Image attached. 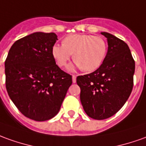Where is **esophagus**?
I'll list each match as a JSON object with an SVG mask.
<instances>
[{"label":"esophagus","mask_w":146,"mask_h":146,"mask_svg":"<svg viewBox=\"0 0 146 146\" xmlns=\"http://www.w3.org/2000/svg\"><path fill=\"white\" fill-rule=\"evenodd\" d=\"M72 82L73 83H75L76 82V75H72Z\"/></svg>","instance_id":"esophagus-1"}]
</instances>
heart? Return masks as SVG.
I'll return each mask as SVG.
<instances>
[{
	"label": "heart",
	"instance_id": "b5f03b06",
	"mask_svg": "<svg viewBox=\"0 0 146 146\" xmlns=\"http://www.w3.org/2000/svg\"><path fill=\"white\" fill-rule=\"evenodd\" d=\"M107 46L101 36L86 34H75L67 36L63 44H56L52 50V56L60 67L67 66L72 54L75 67L84 71H93L101 66L105 59ZM73 66L71 68H73Z\"/></svg>",
	"mask_w": 146,
	"mask_h": 146
}]
</instances>
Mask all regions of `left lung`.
Segmentation results:
<instances>
[{"label": "left lung", "instance_id": "left-lung-1", "mask_svg": "<svg viewBox=\"0 0 146 146\" xmlns=\"http://www.w3.org/2000/svg\"><path fill=\"white\" fill-rule=\"evenodd\" d=\"M108 51L96 71L76 78L80 100L91 118L103 120L113 116L124 106L133 86L135 62L128 45L107 33Z\"/></svg>", "mask_w": 146, "mask_h": 146}]
</instances>
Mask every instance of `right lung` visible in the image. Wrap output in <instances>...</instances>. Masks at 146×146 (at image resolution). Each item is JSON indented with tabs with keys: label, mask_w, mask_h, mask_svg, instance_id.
Here are the masks:
<instances>
[{
	"label": "right lung",
	"mask_w": 146,
	"mask_h": 146,
	"mask_svg": "<svg viewBox=\"0 0 146 146\" xmlns=\"http://www.w3.org/2000/svg\"><path fill=\"white\" fill-rule=\"evenodd\" d=\"M56 33H35L17 40L5 62L9 96L25 117L43 121L60 111L72 76L56 65Z\"/></svg>",
	"instance_id": "right-lung-1"
}]
</instances>
